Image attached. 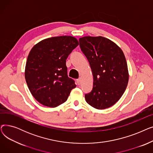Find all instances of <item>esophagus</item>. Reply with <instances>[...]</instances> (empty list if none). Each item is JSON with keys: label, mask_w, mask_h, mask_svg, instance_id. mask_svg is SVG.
Segmentation results:
<instances>
[{"label": "esophagus", "mask_w": 153, "mask_h": 153, "mask_svg": "<svg viewBox=\"0 0 153 153\" xmlns=\"http://www.w3.org/2000/svg\"><path fill=\"white\" fill-rule=\"evenodd\" d=\"M77 83L78 85L81 84V78H79V79H77Z\"/></svg>", "instance_id": "esophagus-1"}]
</instances>
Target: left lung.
Wrapping results in <instances>:
<instances>
[{"mask_svg":"<svg viewBox=\"0 0 153 153\" xmlns=\"http://www.w3.org/2000/svg\"><path fill=\"white\" fill-rule=\"evenodd\" d=\"M79 41L94 77L92 91L85 95V100L95 108H109L122 97L128 85L129 74L124 53L116 43L103 36H84Z\"/></svg>","mask_w":153,"mask_h":153,"instance_id":"left-lung-1","label":"left lung"}]
</instances>
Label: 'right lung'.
<instances>
[{"label":"right lung","mask_w":153,"mask_h":153,"mask_svg":"<svg viewBox=\"0 0 153 153\" xmlns=\"http://www.w3.org/2000/svg\"><path fill=\"white\" fill-rule=\"evenodd\" d=\"M78 45L75 37L60 36L45 39L31 48L25 77L31 94L42 105L59 106L76 87L74 80L68 76L66 61Z\"/></svg>","instance_id":"add662e5"}]
</instances>
